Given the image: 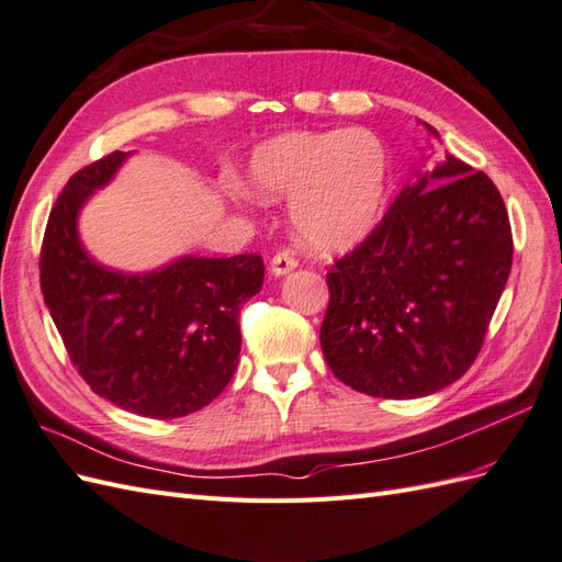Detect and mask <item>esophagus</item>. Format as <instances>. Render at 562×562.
Wrapping results in <instances>:
<instances>
[{
    "instance_id": "obj_1",
    "label": "esophagus",
    "mask_w": 562,
    "mask_h": 562,
    "mask_svg": "<svg viewBox=\"0 0 562 562\" xmlns=\"http://www.w3.org/2000/svg\"><path fill=\"white\" fill-rule=\"evenodd\" d=\"M295 267H297V259L291 252H277L269 262V271L273 273V277H283V273L293 271Z\"/></svg>"
}]
</instances>
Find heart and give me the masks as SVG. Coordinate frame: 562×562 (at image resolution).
Instances as JSON below:
<instances>
[{
  "label": "heart",
  "instance_id": "b5f03b06",
  "mask_svg": "<svg viewBox=\"0 0 562 562\" xmlns=\"http://www.w3.org/2000/svg\"><path fill=\"white\" fill-rule=\"evenodd\" d=\"M386 178L384 145L355 128L277 135L255 149L248 167L255 195L293 198L295 238L317 252L348 250L372 231Z\"/></svg>",
  "mask_w": 562,
  "mask_h": 562
}]
</instances>
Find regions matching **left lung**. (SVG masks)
I'll use <instances>...</instances> for the list:
<instances>
[{"instance_id": "left-lung-1", "label": "left lung", "mask_w": 562, "mask_h": 562, "mask_svg": "<svg viewBox=\"0 0 562 562\" xmlns=\"http://www.w3.org/2000/svg\"><path fill=\"white\" fill-rule=\"evenodd\" d=\"M510 267L513 231L498 188L446 155L326 273V364L374 398L450 386L482 350Z\"/></svg>"}]
</instances>
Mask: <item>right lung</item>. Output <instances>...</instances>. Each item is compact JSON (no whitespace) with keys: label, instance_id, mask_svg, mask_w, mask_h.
Masks as SVG:
<instances>
[{"label":"right lung","instance_id":"right-lung-1","mask_svg":"<svg viewBox=\"0 0 562 562\" xmlns=\"http://www.w3.org/2000/svg\"><path fill=\"white\" fill-rule=\"evenodd\" d=\"M131 153H112L68 178L45 228L40 289L86 384L128 413L173 419L210 405L234 376L240 307L265 281L262 257L173 259L147 273L94 262L78 212Z\"/></svg>","mask_w":562,"mask_h":562}]
</instances>
